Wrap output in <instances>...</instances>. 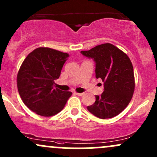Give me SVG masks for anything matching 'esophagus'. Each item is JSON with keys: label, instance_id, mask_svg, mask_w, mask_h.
I'll return each instance as SVG.
<instances>
[{"label": "esophagus", "instance_id": "1", "mask_svg": "<svg viewBox=\"0 0 157 157\" xmlns=\"http://www.w3.org/2000/svg\"><path fill=\"white\" fill-rule=\"evenodd\" d=\"M75 94H77V95H78V96H82V95H84V93H79V92H75Z\"/></svg>", "mask_w": 157, "mask_h": 157}]
</instances>
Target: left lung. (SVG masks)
Returning <instances> with one entry per match:
<instances>
[{
	"instance_id": "obj_1",
	"label": "left lung",
	"mask_w": 157,
	"mask_h": 157,
	"mask_svg": "<svg viewBox=\"0 0 157 157\" xmlns=\"http://www.w3.org/2000/svg\"><path fill=\"white\" fill-rule=\"evenodd\" d=\"M81 53L95 62V77L104 82V91L96 95L87 109L98 118H111L120 114L131 101L135 90L133 67L124 51L110 43L95 46Z\"/></svg>"
}]
</instances>
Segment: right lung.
<instances>
[{"mask_svg":"<svg viewBox=\"0 0 157 157\" xmlns=\"http://www.w3.org/2000/svg\"><path fill=\"white\" fill-rule=\"evenodd\" d=\"M68 53L40 47L27 55L18 70L17 86L22 101L37 115L50 117L64 108L71 92L53 86Z\"/></svg>","mask_w":157,"mask_h":157,"instance_id":"right-lung-1","label":"right lung"}]
</instances>
